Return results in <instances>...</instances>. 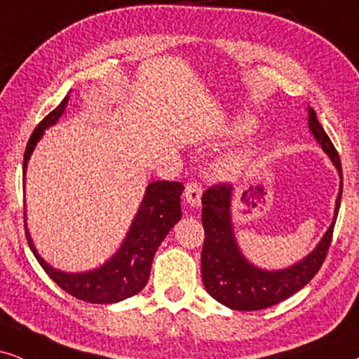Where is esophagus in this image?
<instances>
[{
	"label": "esophagus",
	"instance_id": "34e87169",
	"mask_svg": "<svg viewBox=\"0 0 359 359\" xmlns=\"http://www.w3.org/2000/svg\"><path fill=\"white\" fill-rule=\"evenodd\" d=\"M202 192V185L198 182H189L185 185V201L190 207H201Z\"/></svg>",
	"mask_w": 359,
	"mask_h": 359
}]
</instances>
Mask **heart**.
Instances as JSON below:
<instances>
[{"instance_id":"b5f03b06","label":"heart","mask_w":359,"mask_h":359,"mask_svg":"<svg viewBox=\"0 0 359 359\" xmlns=\"http://www.w3.org/2000/svg\"><path fill=\"white\" fill-rule=\"evenodd\" d=\"M252 127H253L252 122H240V124L237 126V133H240V134L250 133ZM237 165H238V162H237Z\"/></svg>"}]
</instances>
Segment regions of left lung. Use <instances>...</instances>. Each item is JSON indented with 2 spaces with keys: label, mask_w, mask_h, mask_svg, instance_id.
I'll list each match as a JSON object with an SVG mask.
<instances>
[{
  "label": "left lung",
  "mask_w": 359,
  "mask_h": 359,
  "mask_svg": "<svg viewBox=\"0 0 359 359\" xmlns=\"http://www.w3.org/2000/svg\"><path fill=\"white\" fill-rule=\"evenodd\" d=\"M308 124L311 134L328 154L339 172V194L334 207V217L330 229L310 255L285 270H262L252 265L240 252L232 226L230 202L233 187L230 184H217L208 187L202 195V225L205 230L202 247V280L212 298L222 305L240 311L263 310L287 300L305 287L318 273L328 253L334 222L343 192L341 162L333 142L325 133L316 112L308 109Z\"/></svg>",
  "instance_id": "8db88e82"
}]
</instances>
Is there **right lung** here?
I'll use <instances>...</instances> for the list:
<instances>
[{"label":"right lung","instance_id":"obj_1","mask_svg":"<svg viewBox=\"0 0 359 359\" xmlns=\"http://www.w3.org/2000/svg\"><path fill=\"white\" fill-rule=\"evenodd\" d=\"M67 101L69 97L66 96L33 130L28 146H26L25 158H22V175H26L28 161L38 140L43 137L44 129L56 124L65 112ZM182 190L184 185L180 182L157 180V182L149 184L137 215H135L121 248L111 260H107L96 270L84 271V273H66V271L54 270L36 252L25 219L26 238H28L31 252L34 253L36 260L39 262L43 270L66 293L83 302L99 303V305L122 302L137 294L147 285L152 260L158 245L182 217V210H180Z\"/></svg>","mask_w":359,"mask_h":359}]
</instances>
